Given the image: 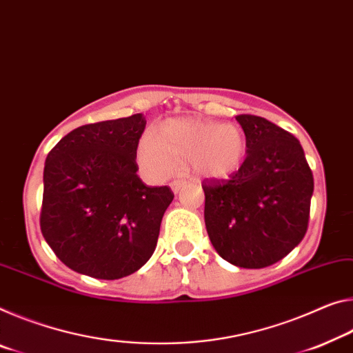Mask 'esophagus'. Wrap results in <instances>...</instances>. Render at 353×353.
Instances as JSON below:
<instances>
[{"mask_svg": "<svg viewBox=\"0 0 353 353\" xmlns=\"http://www.w3.org/2000/svg\"><path fill=\"white\" fill-rule=\"evenodd\" d=\"M185 183H187L185 181H172V182L170 183V187H171L172 192L179 193V192H181V190H182V187L185 185Z\"/></svg>", "mask_w": 353, "mask_h": 353, "instance_id": "obj_1", "label": "esophagus"}]
</instances>
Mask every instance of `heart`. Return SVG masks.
<instances>
[{"label":"heart","mask_w":353,"mask_h":353,"mask_svg":"<svg viewBox=\"0 0 353 353\" xmlns=\"http://www.w3.org/2000/svg\"><path fill=\"white\" fill-rule=\"evenodd\" d=\"M247 152V137L240 127L179 117L165 121L159 135L146 132L139 138L137 160L155 181L172 176L177 165L188 161L199 176L221 181L240 171Z\"/></svg>","instance_id":"1"}]
</instances>
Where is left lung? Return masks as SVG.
<instances>
[{
    "mask_svg": "<svg viewBox=\"0 0 353 353\" xmlns=\"http://www.w3.org/2000/svg\"><path fill=\"white\" fill-rule=\"evenodd\" d=\"M248 152L229 181H204V220L216 253L243 268H264L305 237L314 181L297 138L264 117L239 114Z\"/></svg>",
    "mask_w": 353,
    "mask_h": 353,
    "instance_id": "obj_1",
    "label": "left lung"
}]
</instances>
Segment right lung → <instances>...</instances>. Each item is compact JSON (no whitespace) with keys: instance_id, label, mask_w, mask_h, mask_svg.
<instances>
[{"instance_id":"1","label":"right lung","mask_w":353,"mask_h":353,"mask_svg":"<svg viewBox=\"0 0 353 353\" xmlns=\"http://www.w3.org/2000/svg\"><path fill=\"white\" fill-rule=\"evenodd\" d=\"M144 127L141 113L81 125L47 155L41 231L72 270L119 279L152 256L174 193L137 174Z\"/></svg>"}]
</instances>
